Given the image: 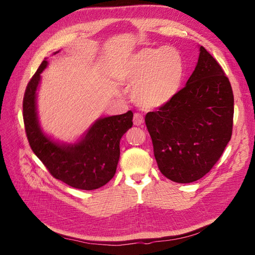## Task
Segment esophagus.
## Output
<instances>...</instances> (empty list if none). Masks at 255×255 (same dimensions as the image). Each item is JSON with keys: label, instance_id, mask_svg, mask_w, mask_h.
<instances>
[{"label": "esophagus", "instance_id": "esophagus-1", "mask_svg": "<svg viewBox=\"0 0 255 255\" xmlns=\"http://www.w3.org/2000/svg\"><path fill=\"white\" fill-rule=\"evenodd\" d=\"M133 122H134V126L136 127H140L143 125L144 119H143V116L140 114H134V117H133Z\"/></svg>", "mask_w": 255, "mask_h": 255}]
</instances>
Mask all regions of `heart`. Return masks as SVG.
Segmentation results:
<instances>
[{
	"mask_svg": "<svg viewBox=\"0 0 255 255\" xmlns=\"http://www.w3.org/2000/svg\"><path fill=\"white\" fill-rule=\"evenodd\" d=\"M119 76L132 86L130 97L138 106L157 110L179 91L184 76L183 59L173 48H143L126 59Z\"/></svg>",
	"mask_w": 255,
	"mask_h": 255,
	"instance_id": "1",
	"label": "heart"
}]
</instances>
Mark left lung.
Returning <instances> with one entry per match:
<instances>
[{"label":"left lung","instance_id":"1","mask_svg":"<svg viewBox=\"0 0 255 255\" xmlns=\"http://www.w3.org/2000/svg\"><path fill=\"white\" fill-rule=\"evenodd\" d=\"M199 51L186 86L144 119L159 170L175 183L195 182L210 172L232 136L230 81L202 45Z\"/></svg>","mask_w":255,"mask_h":255}]
</instances>
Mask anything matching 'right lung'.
Wrapping results in <instances>:
<instances>
[{
	"instance_id": "obj_1",
	"label": "right lung",
	"mask_w": 255,
	"mask_h": 255,
	"mask_svg": "<svg viewBox=\"0 0 255 255\" xmlns=\"http://www.w3.org/2000/svg\"><path fill=\"white\" fill-rule=\"evenodd\" d=\"M47 66L44 58L23 98V120L30 148L55 179L78 189H98L116 173L120 139L133 126V113L99 118L74 143L54 140L42 130L37 113V90Z\"/></svg>"
}]
</instances>
